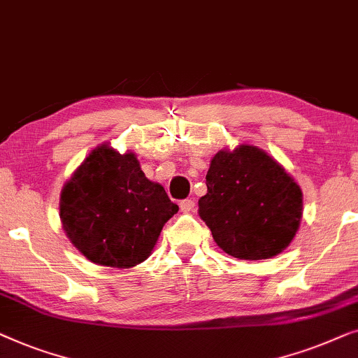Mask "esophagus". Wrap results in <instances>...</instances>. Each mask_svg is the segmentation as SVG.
I'll use <instances>...</instances> for the list:
<instances>
[{"label": "esophagus", "instance_id": "esophagus-1", "mask_svg": "<svg viewBox=\"0 0 358 358\" xmlns=\"http://www.w3.org/2000/svg\"><path fill=\"white\" fill-rule=\"evenodd\" d=\"M180 209H181V213H185V214L191 213V210L194 209V201L193 199H183L180 203Z\"/></svg>", "mask_w": 358, "mask_h": 358}]
</instances>
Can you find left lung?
I'll list each match as a JSON object with an SVG mask.
<instances>
[{
	"mask_svg": "<svg viewBox=\"0 0 358 358\" xmlns=\"http://www.w3.org/2000/svg\"><path fill=\"white\" fill-rule=\"evenodd\" d=\"M199 217L219 248L238 259H269L292 243L303 193L290 173L258 145L220 149L206 175Z\"/></svg>",
	"mask_w": 358,
	"mask_h": 358,
	"instance_id": "obj_1",
	"label": "left lung"
}]
</instances>
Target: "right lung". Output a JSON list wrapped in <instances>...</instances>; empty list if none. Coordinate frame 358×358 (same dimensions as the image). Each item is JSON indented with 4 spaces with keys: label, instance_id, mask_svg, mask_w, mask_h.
Instances as JSON below:
<instances>
[{
    "label": "right lung",
    "instance_id": "right-lung-1",
    "mask_svg": "<svg viewBox=\"0 0 358 358\" xmlns=\"http://www.w3.org/2000/svg\"><path fill=\"white\" fill-rule=\"evenodd\" d=\"M177 210L136 154H120L110 143L90 150L59 194V219L74 248L90 263L117 269L148 259Z\"/></svg>",
    "mask_w": 358,
    "mask_h": 358
}]
</instances>
